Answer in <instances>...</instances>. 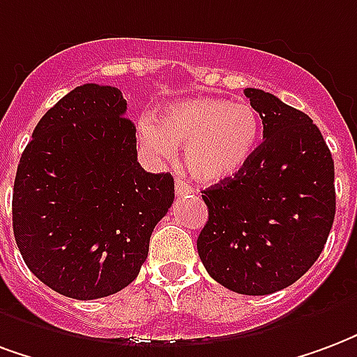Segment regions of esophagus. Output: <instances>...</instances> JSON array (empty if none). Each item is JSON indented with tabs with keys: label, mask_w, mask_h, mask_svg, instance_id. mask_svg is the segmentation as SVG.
<instances>
[{
	"label": "esophagus",
	"mask_w": 357,
	"mask_h": 357,
	"mask_svg": "<svg viewBox=\"0 0 357 357\" xmlns=\"http://www.w3.org/2000/svg\"><path fill=\"white\" fill-rule=\"evenodd\" d=\"M192 187L189 183H185L183 179H176V195L178 197H185V195H191Z\"/></svg>",
	"instance_id": "34e87169"
}]
</instances>
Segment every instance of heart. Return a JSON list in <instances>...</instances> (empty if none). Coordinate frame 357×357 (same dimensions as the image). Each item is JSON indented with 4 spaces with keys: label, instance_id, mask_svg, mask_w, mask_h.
Instances as JSON below:
<instances>
[{
    "label": "heart",
    "instance_id": "obj_1",
    "mask_svg": "<svg viewBox=\"0 0 357 357\" xmlns=\"http://www.w3.org/2000/svg\"><path fill=\"white\" fill-rule=\"evenodd\" d=\"M261 121L245 102L192 98L168 105L160 123L139 119L138 142L155 158H172L183 145V162L192 178L215 185L234 178L259 144Z\"/></svg>",
    "mask_w": 357,
    "mask_h": 357
}]
</instances>
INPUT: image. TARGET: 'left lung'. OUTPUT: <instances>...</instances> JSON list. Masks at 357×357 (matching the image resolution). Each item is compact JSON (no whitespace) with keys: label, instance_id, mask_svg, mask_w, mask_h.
Returning a JSON list of instances; mask_svg holds the SVG:
<instances>
[{"label":"left lung","instance_id":"obj_1","mask_svg":"<svg viewBox=\"0 0 357 357\" xmlns=\"http://www.w3.org/2000/svg\"><path fill=\"white\" fill-rule=\"evenodd\" d=\"M263 119V144L234 178L202 191L208 221L200 261L221 286L268 295L316 263L335 219V165L306 113L271 92L244 89Z\"/></svg>","mask_w":357,"mask_h":357}]
</instances>
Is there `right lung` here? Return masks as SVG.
Returning a JSON list of instances; mask_svg holds the SVG:
<instances>
[{"mask_svg": "<svg viewBox=\"0 0 357 357\" xmlns=\"http://www.w3.org/2000/svg\"><path fill=\"white\" fill-rule=\"evenodd\" d=\"M115 86L86 83L45 113L13 191V232L24 263L70 299L121 291L147 259L174 202L170 174L138 162L136 126Z\"/></svg>", "mask_w": 357, "mask_h": 357, "instance_id": "obj_1", "label": "right lung"}]
</instances>
